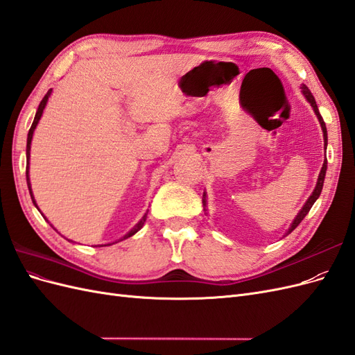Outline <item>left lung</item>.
<instances>
[{
  "label": "left lung",
  "mask_w": 355,
  "mask_h": 355,
  "mask_svg": "<svg viewBox=\"0 0 355 355\" xmlns=\"http://www.w3.org/2000/svg\"><path fill=\"white\" fill-rule=\"evenodd\" d=\"M302 93L305 94V98H306V101L311 103V106H313V110H314V112H315V115H317V118H318V121H320V124H321V128H323V136H324V146H327V130H326V124H324V121H323V116L320 115V111H318V108H317V103H315V99H314V96H313V93L309 92V89L306 87L305 84H302ZM326 170H327V158L324 159V163H323V167H321V171H320V175H318V180H317V185H315V189L313 191V194H311V197L308 198V201L305 202V206L302 207V210H300L299 213H297V216L295 218V220H293V223L290 225V228H288V231H287V234L286 235H288L290 232H292L297 225L304 220V218L308 214V211L311 210V207L314 206V202L317 201V198L320 197V194H321V189H323V184H324V176H326ZM202 204L204 206H206V192H204V196H202Z\"/></svg>",
  "instance_id": "left-lung-1"
}]
</instances>
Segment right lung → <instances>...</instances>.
<instances>
[{
    "label": "right lung",
    "instance_id": "right-lung-1",
    "mask_svg": "<svg viewBox=\"0 0 355 355\" xmlns=\"http://www.w3.org/2000/svg\"><path fill=\"white\" fill-rule=\"evenodd\" d=\"M50 93H51V89L47 92V94H46L44 98H42V101L40 102V106H38L37 114H35V118H34V123H32V125H31V128H29V132H28V141H26V182H28V188H29V194H31L32 202H34L35 206H37V202H35V200H34V196H32V191H31V182H29V176H28V168H29V151H31L32 135H34L35 127H37V124H38V121H40V118H41V115H42V111H44V108H46V105H47V101H49V96H50ZM145 219H146V214H145V216L141 219V222H139L130 232L124 235V239H123V240H125V239H128V237H132V235H135L139 230H141V228L144 227Z\"/></svg>",
    "mask_w": 355,
    "mask_h": 355
}]
</instances>
